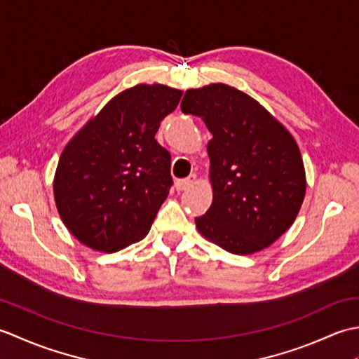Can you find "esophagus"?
Returning a JSON list of instances; mask_svg holds the SVG:
<instances>
[{
    "label": "esophagus",
    "instance_id": "1",
    "mask_svg": "<svg viewBox=\"0 0 359 359\" xmlns=\"http://www.w3.org/2000/svg\"><path fill=\"white\" fill-rule=\"evenodd\" d=\"M194 182H196V174L188 175L187 179H179L177 182H175V189H177V191H185V189L191 187Z\"/></svg>",
    "mask_w": 359,
    "mask_h": 359
}]
</instances>
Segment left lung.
I'll list each match as a JSON object with an SVG mask.
<instances>
[{
	"mask_svg": "<svg viewBox=\"0 0 359 359\" xmlns=\"http://www.w3.org/2000/svg\"><path fill=\"white\" fill-rule=\"evenodd\" d=\"M180 109L201 117L212 134V203L196 217L197 230L234 255L271 245L292 226L306 196L292 134L255 98L224 83L188 89Z\"/></svg>",
	"mask_w": 359,
	"mask_h": 359,
	"instance_id": "left-lung-1",
	"label": "left lung"
}]
</instances>
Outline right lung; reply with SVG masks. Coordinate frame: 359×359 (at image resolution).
<instances>
[{
	"instance_id": "1",
	"label": "right lung",
	"mask_w": 359,
	"mask_h": 359,
	"mask_svg": "<svg viewBox=\"0 0 359 359\" xmlns=\"http://www.w3.org/2000/svg\"><path fill=\"white\" fill-rule=\"evenodd\" d=\"M182 94L163 85L126 89L66 144L53 197L81 243L114 253L148 234L172 185L171 154L154 137Z\"/></svg>"
}]
</instances>
